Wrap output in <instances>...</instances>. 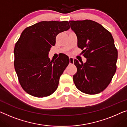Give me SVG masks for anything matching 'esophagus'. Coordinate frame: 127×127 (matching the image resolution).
<instances>
[{"label":"esophagus","mask_w":127,"mask_h":127,"mask_svg":"<svg viewBox=\"0 0 127 127\" xmlns=\"http://www.w3.org/2000/svg\"><path fill=\"white\" fill-rule=\"evenodd\" d=\"M74 63V59L72 57H69V64H73Z\"/></svg>","instance_id":"34e87169"}]
</instances>
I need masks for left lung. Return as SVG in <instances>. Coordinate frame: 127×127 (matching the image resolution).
I'll list each match as a JSON object with an SVG mask.
<instances>
[{"label": "left lung", "mask_w": 127, "mask_h": 127, "mask_svg": "<svg viewBox=\"0 0 127 127\" xmlns=\"http://www.w3.org/2000/svg\"><path fill=\"white\" fill-rule=\"evenodd\" d=\"M76 33L77 46L83 50L86 63L76 59L77 72L73 76L76 88L83 93L99 94L107 87L116 70L118 50L109 32L91 20L69 21Z\"/></svg>", "instance_id": "1"}]
</instances>
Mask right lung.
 Returning a JSON list of instances; mask_svg holds the SVG:
<instances>
[{
    "mask_svg": "<svg viewBox=\"0 0 127 127\" xmlns=\"http://www.w3.org/2000/svg\"><path fill=\"white\" fill-rule=\"evenodd\" d=\"M69 28L67 21H42L22 32L15 45L14 67L22 87L28 94L46 97L58 88L69 59L62 54L51 61L48 54L56 36Z\"/></svg>",
    "mask_w": 127,
    "mask_h": 127,
    "instance_id": "obj_1",
    "label": "right lung"
}]
</instances>
